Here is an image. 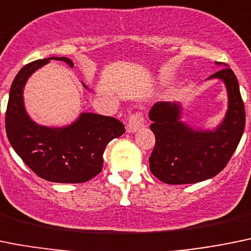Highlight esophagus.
I'll return each instance as SVG.
<instances>
[{
	"label": "esophagus",
	"instance_id": "esophagus-1",
	"mask_svg": "<svg viewBox=\"0 0 251 251\" xmlns=\"http://www.w3.org/2000/svg\"><path fill=\"white\" fill-rule=\"evenodd\" d=\"M145 124V116L141 111H136L135 114L130 115L127 124V131L128 132H135L139 128L144 127Z\"/></svg>",
	"mask_w": 251,
	"mask_h": 251
}]
</instances>
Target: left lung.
<instances>
[{
  "label": "left lung",
  "mask_w": 251,
  "mask_h": 251,
  "mask_svg": "<svg viewBox=\"0 0 251 251\" xmlns=\"http://www.w3.org/2000/svg\"><path fill=\"white\" fill-rule=\"evenodd\" d=\"M208 79H222L228 91V111L214 131L194 130L182 123L178 102L158 101L150 111V128L156 139L150 170L163 183L189 184L212 178L224 170L242 139L245 107L235 74L226 67Z\"/></svg>",
  "instance_id": "1"
}]
</instances>
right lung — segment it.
I'll use <instances>...</instances> for the list:
<instances>
[{"label": "right lung", "instance_id": "obj_1", "mask_svg": "<svg viewBox=\"0 0 251 251\" xmlns=\"http://www.w3.org/2000/svg\"><path fill=\"white\" fill-rule=\"evenodd\" d=\"M51 59L74 67L69 58L50 57L28 63L18 72L7 104V137L38 177L57 183H83L101 172L105 147L125 132V126L118 119L93 112H83L75 123L59 128L30 120L23 104V88L30 74Z\"/></svg>", "mask_w": 251, "mask_h": 251}]
</instances>
